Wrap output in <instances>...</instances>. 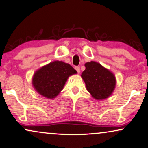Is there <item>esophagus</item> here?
Wrapping results in <instances>:
<instances>
[{
  "mask_svg": "<svg viewBox=\"0 0 148 148\" xmlns=\"http://www.w3.org/2000/svg\"><path fill=\"white\" fill-rule=\"evenodd\" d=\"M75 70L77 71V72L78 73V74H79V73L80 72V68L79 67H78V66H76V67H75Z\"/></svg>",
  "mask_w": 148,
  "mask_h": 148,
  "instance_id": "esophagus-1",
  "label": "esophagus"
}]
</instances>
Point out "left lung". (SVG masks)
Wrapping results in <instances>:
<instances>
[{
    "mask_svg": "<svg viewBox=\"0 0 148 148\" xmlns=\"http://www.w3.org/2000/svg\"><path fill=\"white\" fill-rule=\"evenodd\" d=\"M85 66L81 77L88 92L97 100L109 98L115 89L117 81L115 74L96 61L86 63Z\"/></svg>",
    "mask_w": 148,
    "mask_h": 148,
    "instance_id": "obj_1",
    "label": "left lung"
}]
</instances>
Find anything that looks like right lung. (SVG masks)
Returning <instances> with one entry per match:
<instances>
[{
	"label": "right lung",
	"mask_w": 148,
	"mask_h": 148,
	"mask_svg": "<svg viewBox=\"0 0 148 148\" xmlns=\"http://www.w3.org/2000/svg\"><path fill=\"white\" fill-rule=\"evenodd\" d=\"M76 73L68 63L54 61L35 71L32 78L33 87L41 96L53 99L62 91L68 78Z\"/></svg>",
	"instance_id": "right-lung-1"
}]
</instances>
